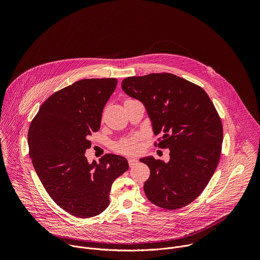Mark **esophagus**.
<instances>
[{"label": "esophagus", "instance_id": "34e87169", "mask_svg": "<svg viewBox=\"0 0 260 260\" xmlns=\"http://www.w3.org/2000/svg\"><path fill=\"white\" fill-rule=\"evenodd\" d=\"M127 160H128V165H129V167H133V166H135V165H137V164H138V159H137V158L129 157Z\"/></svg>", "mask_w": 260, "mask_h": 260}]
</instances>
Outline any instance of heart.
Wrapping results in <instances>:
<instances>
[{
  "mask_svg": "<svg viewBox=\"0 0 260 260\" xmlns=\"http://www.w3.org/2000/svg\"><path fill=\"white\" fill-rule=\"evenodd\" d=\"M115 148L118 152H121V153H126V154L135 153L138 151V148H139L138 137L133 136V137L123 139L116 144Z\"/></svg>",
  "mask_w": 260,
  "mask_h": 260,
  "instance_id": "1",
  "label": "heart"
}]
</instances>
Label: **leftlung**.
<instances>
[{
  "label": "left lung",
  "instance_id": "1",
  "mask_svg": "<svg viewBox=\"0 0 260 260\" xmlns=\"http://www.w3.org/2000/svg\"><path fill=\"white\" fill-rule=\"evenodd\" d=\"M121 87L143 103L154 135H161L154 145L170 149L169 162L140 159L150 169L147 199L167 210L187 206L206 188L220 158L223 128L214 104L201 86L170 73L127 77Z\"/></svg>",
  "mask_w": 260,
  "mask_h": 260
}]
</instances>
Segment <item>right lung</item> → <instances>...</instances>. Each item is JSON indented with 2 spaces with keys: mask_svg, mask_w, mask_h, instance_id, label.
Listing matches in <instances>:
<instances>
[{
  "mask_svg": "<svg viewBox=\"0 0 260 260\" xmlns=\"http://www.w3.org/2000/svg\"><path fill=\"white\" fill-rule=\"evenodd\" d=\"M117 79H82L51 94L30 122L27 143L32 166L49 197L69 214L89 218L109 206L113 181L127 160L106 154L87 161L88 137L100 129L103 109Z\"/></svg>",
  "mask_w": 260,
  "mask_h": 260,
  "instance_id": "right-lung-1",
  "label": "right lung"
}]
</instances>
